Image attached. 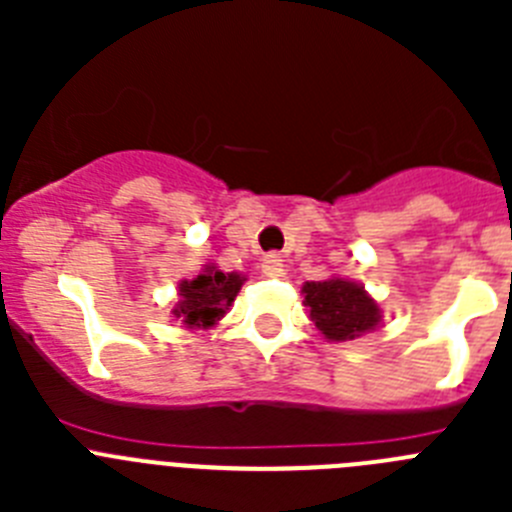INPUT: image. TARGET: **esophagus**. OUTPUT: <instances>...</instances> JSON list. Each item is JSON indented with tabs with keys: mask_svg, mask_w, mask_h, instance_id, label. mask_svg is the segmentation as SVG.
<instances>
[{
	"mask_svg": "<svg viewBox=\"0 0 512 512\" xmlns=\"http://www.w3.org/2000/svg\"><path fill=\"white\" fill-rule=\"evenodd\" d=\"M261 271L266 277H282L284 274V259L279 253H266L264 261H261Z\"/></svg>",
	"mask_w": 512,
	"mask_h": 512,
	"instance_id": "1",
	"label": "esophagus"
}]
</instances>
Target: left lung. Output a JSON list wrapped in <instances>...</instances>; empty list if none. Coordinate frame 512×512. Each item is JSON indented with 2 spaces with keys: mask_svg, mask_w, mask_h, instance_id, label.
<instances>
[{
  "mask_svg": "<svg viewBox=\"0 0 512 512\" xmlns=\"http://www.w3.org/2000/svg\"><path fill=\"white\" fill-rule=\"evenodd\" d=\"M305 305L310 307V320L330 341H351L366 330L377 328L379 307L364 287L346 279L307 282L302 287Z\"/></svg>",
  "mask_w": 512,
  "mask_h": 512,
  "instance_id": "1",
  "label": "left lung"
}]
</instances>
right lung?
<instances>
[{"label":"right lung","mask_w":512,"mask_h":512,"mask_svg":"<svg viewBox=\"0 0 512 512\" xmlns=\"http://www.w3.org/2000/svg\"><path fill=\"white\" fill-rule=\"evenodd\" d=\"M241 284V274H223L215 266H205V274L179 284L182 300L174 307V315L182 318L189 328H210L223 318Z\"/></svg>","instance_id":"obj_1"}]
</instances>
